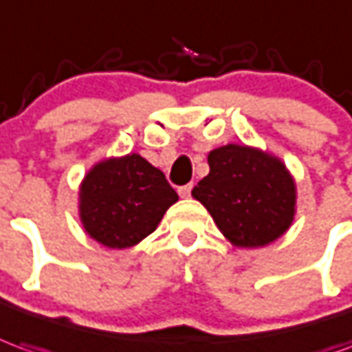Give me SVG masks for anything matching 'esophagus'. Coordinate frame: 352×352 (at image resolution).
<instances>
[{"mask_svg": "<svg viewBox=\"0 0 352 352\" xmlns=\"http://www.w3.org/2000/svg\"><path fill=\"white\" fill-rule=\"evenodd\" d=\"M190 192H192V184H183V186H179V196L181 198H188L190 196Z\"/></svg>", "mask_w": 352, "mask_h": 352, "instance_id": "esophagus-1", "label": "esophagus"}]
</instances>
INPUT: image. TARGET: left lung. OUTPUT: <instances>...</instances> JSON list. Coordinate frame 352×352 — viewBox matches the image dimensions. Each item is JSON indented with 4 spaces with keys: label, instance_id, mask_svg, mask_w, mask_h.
Listing matches in <instances>:
<instances>
[{
    "label": "left lung",
    "instance_id": "1",
    "mask_svg": "<svg viewBox=\"0 0 352 352\" xmlns=\"http://www.w3.org/2000/svg\"><path fill=\"white\" fill-rule=\"evenodd\" d=\"M208 164L210 173L192 196L232 244L259 248L286 232L296 211V184L280 160L227 144L211 151Z\"/></svg>",
    "mask_w": 352,
    "mask_h": 352
}]
</instances>
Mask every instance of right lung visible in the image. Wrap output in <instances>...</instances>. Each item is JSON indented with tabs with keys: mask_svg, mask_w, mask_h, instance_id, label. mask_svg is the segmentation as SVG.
Returning a JSON list of instances; mask_svg holds the SVG:
<instances>
[{
	"mask_svg": "<svg viewBox=\"0 0 352 352\" xmlns=\"http://www.w3.org/2000/svg\"><path fill=\"white\" fill-rule=\"evenodd\" d=\"M179 200L166 175L139 154L100 162L85 175L80 215L91 238L108 248H129L156 230Z\"/></svg>",
	"mask_w": 352,
	"mask_h": 352,
	"instance_id": "obj_1",
	"label": "right lung"
}]
</instances>
